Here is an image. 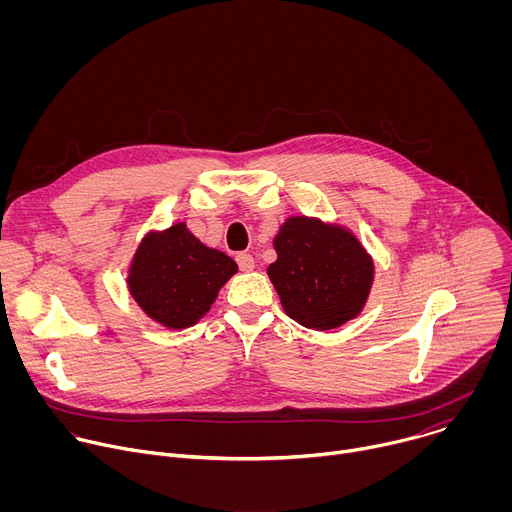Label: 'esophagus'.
Segmentation results:
<instances>
[{
	"mask_svg": "<svg viewBox=\"0 0 512 512\" xmlns=\"http://www.w3.org/2000/svg\"><path fill=\"white\" fill-rule=\"evenodd\" d=\"M237 263H239L241 271H253L255 269V259L249 253H239Z\"/></svg>",
	"mask_w": 512,
	"mask_h": 512,
	"instance_id": "esophagus-1",
	"label": "esophagus"
}]
</instances>
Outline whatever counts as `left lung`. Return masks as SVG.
<instances>
[{"label":"left lung","mask_w":512,"mask_h":512,"mask_svg":"<svg viewBox=\"0 0 512 512\" xmlns=\"http://www.w3.org/2000/svg\"><path fill=\"white\" fill-rule=\"evenodd\" d=\"M267 275L285 314L312 330H332L358 316L373 283V259L346 229L291 216L273 239Z\"/></svg>","instance_id":"8db88e82"}]
</instances>
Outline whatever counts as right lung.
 Returning <instances> with one entry per match:
<instances>
[{
    "label": "right lung",
    "instance_id": "right-lung-1",
    "mask_svg": "<svg viewBox=\"0 0 512 512\" xmlns=\"http://www.w3.org/2000/svg\"><path fill=\"white\" fill-rule=\"evenodd\" d=\"M237 263L204 247L184 223L150 233L133 257L129 291L141 310L168 328L196 324L212 306Z\"/></svg>",
    "mask_w": 512,
    "mask_h": 512
}]
</instances>
